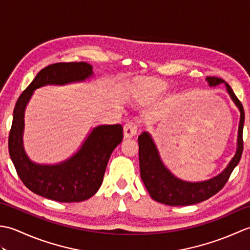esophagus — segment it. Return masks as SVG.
I'll return each instance as SVG.
<instances>
[{"instance_id":"esophagus-1","label":"esophagus","mask_w":250,"mask_h":250,"mask_svg":"<svg viewBox=\"0 0 250 250\" xmlns=\"http://www.w3.org/2000/svg\"><path fill=\"white\" fill-rule=\"evenodd\" d=\"M137 124L133 120H130L126 122L124 126V132H125V137L128 139V137H132L134 136L137 133Z\"/></svg>"}]
</instances>
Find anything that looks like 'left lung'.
I'll return each instance as SVG.
<instances>
[{
    "label": "left lung",
    "instance_id": "8db88e82",
    "mask_svg": "<svg viewBox=\"0 0 250 250\" xmlns=\"http://www.w3.org/2000/svg\"><path fill=\"white\" fill-rule=\"evenodd\" d=\"M210 87L225 83L228 93L241 111L240 125H238L237 148L235 156L232 158L228 167L217 176L204 182L190 183L177 178L164 166L157 146L148 132H143L139 136V158L141 178L144 183L151 198L159 203L169 206H186L203 202L224 188L233 169L241 160L243 153V128L245 113L240 100L233 92L230 84L218 77H206Z\"/></svg>",
    "mask_w": 250,
    "mask_h": 250
}]
</instances>
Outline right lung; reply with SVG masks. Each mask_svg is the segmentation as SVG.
<instances>
[{
    "instance_id": "1",
    "label": "right lung",
    "mask_w": 250,
    "mask_h": 250,
    "mask_svg": "<svg viewBox=\"0 0 250 250\" xmlns=\"http://www.w3.org/2000/svg\"><path fill=\"white\" fill-rule=\"evenodd\" d=\"M92 75V65L86 62L55 63L41 70L17 100L8 137V150L18 176L32 192L71 203L91 198L102 185L111 152L124 139L121 125L94 128L75 155L58 164H37L31 161L22 142L25 106L35 89L46 84L61 86L83 82Z\"/></svg>"
}]
</instances>
